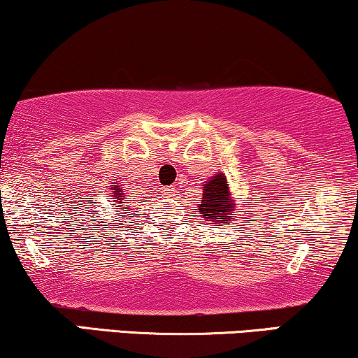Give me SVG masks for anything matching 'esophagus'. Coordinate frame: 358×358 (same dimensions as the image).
<instances>
[{
    "label": "esophagus",
    "mask_w": 358,
    "mask_h": 358,
    "mask_svg": "<svg viewBox=\"0 0 358 358\" xmlns=\"http://www.w3.org/2000/svg\"><path fill=\"white\" fill-rule=\"evenodd\" d=\"M161 192H163V195H173L174 187H173V185H168V187L161 189Z\"/></svg>",
    "instance_id": "esophagus-1"
}]
</instances>
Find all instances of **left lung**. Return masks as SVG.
<instances>
[{
    "mask_svg": "<svg viewBox=\"0 0 358 358\" xmlns=\"http://www.w3.org/2000/svg\"><path fill=\"white\" fill-rule=\"evenodd\" d=\"M202 190V200H200L197 207L202 218L215 224V227H222L223 223L231 222L233 215L236 213V208H234L236 207V200L233 199L231 190H229L227 176L223 173L212 176L203 184Z\"/></svg>",
    "mask_w": 358,
    "mask_h": 358,
    "instance_id": "1",
    "label": "left lung"
}]
</instances>
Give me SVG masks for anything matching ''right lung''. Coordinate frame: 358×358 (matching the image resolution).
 <instances>
[{"instance_id":"add662e5","label":"right lung","mask_w":358,"mask_h":358,"mask_svg":"<svg viewBox=\"0 0 358 358\" xmlns=\"http://www.w3.org/2000/svg\"><path fill=\"white\" fill-rule=\"evenodd\" d=\"M109 189H110V199H112L110 202H114L112 205H114V207H117L115 212H120L119 217H120L122 213H130V208L125 205L124 189L120 187L119 182H114Z\"/></svg>"}]
</instances>
